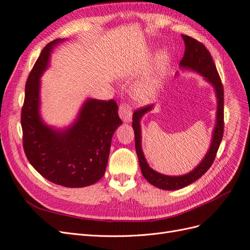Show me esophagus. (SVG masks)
<instances>
[{
  "mask_svg": "<svg viewBox=\"0 0 250 250\" xmlns=\"http://www.w3.org/2000/svg\"><path fill=\"white\" fill-rule=\"evenodd\" d=\"M119 116L123 120V122L129 123L132 117V108L128 104H121L119 107Z\"/></svg>",
  "mask_w": 250,
  "mask_h": 250,
  "instance_id": "esophagus-1",
  "label": "esophagus"
}]
</instances>
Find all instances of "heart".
<instances>
[{"instance_id":"b5f03b06","label":"heart","mask_w":250,"mask_h":250,"mask_svg":"<svg viewBox=\"0 0 250 250\" xmlns=\"http://www.w3.org/2000/svg\"><path fill=\"white\" fill-rule=\"evenodd\" d=\"M168 63V56L166 53H161L156 57L152 72L142 78L133 86V99L142 104H147L156 97L158 90L162 86L163 76Z\"/></svg>"}]
</instances>
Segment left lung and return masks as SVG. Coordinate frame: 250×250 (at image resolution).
<instances>
[{
    "label": "left lung",
    "mask_w": 250,
    "mask_h": 250,
    "mask_svg": "<svg viewBox=\"0 0 250 250\" xmlns=\"http://www.w3.org/2000/svg\"><path fill=\"white\" fill-rule=\"evenodd\" d=\"M184 39L186 49L185 55L180 60V67L186 70H191L200 74L201 76L206 78L215 88V93L217 97V113H216V125L213 130V137H211V143L207 152L206 156L203 157L201 163L193 171L188 172L185 175L179 176H169L158 173L151 169L146 161L145 155L142 150V137H141V119L143 116L153 108V105H148L146 107H142L133 112L132 116V128L134 130L135 139V151H137L140 167L143 176L147 179L149 184L162 188V190H178V188H185L188 185L193 184L194 181L200 178L206 173L211 165H213L217 151L220 146V143L223 137L224 130V90L223 85L219 76L214 60L211 58L210 53L204 47V44L195 39L181 35Z\"/></svg>",
    "instance_id": "left-lung-1"
}]
</instances>
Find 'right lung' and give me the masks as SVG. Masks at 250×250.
<instances>
[{"mask_svg": "<svg viewBox=\"0 0 250 250\" xmlns=\"http://www.w3.org/2000/svg\"><path fill=\"white\" fill-rule=\"evenodd\" d=\"M63 40L49 42L30 72L21 108L22 146L29 163L42 176L66 188H83L100 180L110 151L111 138L122 124L115 100L87 99L75 122L55 129L41 118V77L51 52Z\"/></svg>", "mask_w": 250, "mask_h": 250, "instance_id": "right-lung-1", "label": "right lung"}]
</instances>
